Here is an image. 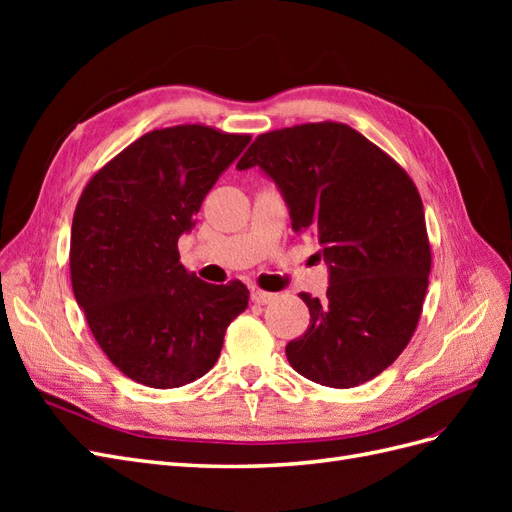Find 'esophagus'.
Segmentation results:
<instances>
[{"label": "esophagus", "mask_w": 512, "mask_h": 512, "mask_svg": "<svg viewBox=\"0 0 512 512\" xmlns=\"http://www.w3.org/2000/svg\"><path fill=\"white\" fill-rule=\"evenodd\" d=\"M273 299H275V294H271V292L258 290V288L252 290V303H256V305H267V303H271Z\"/></svg>", "instance_id": "obj_1"}]
</instances>
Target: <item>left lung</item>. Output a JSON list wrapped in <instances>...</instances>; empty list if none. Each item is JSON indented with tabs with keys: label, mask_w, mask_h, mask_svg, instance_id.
I'll return each instance as SVG.
<instances>
[{
	"label": "left lung",
	"mask_w": 512,
	"mask_h": 512,
	"mask_svg": "<svg viewBox=\"0 0 512 512\" xmlns=\"http://www.w3.org/2000/svg\"><path fill=\"white\" fill-rule=\"evenodd\" d=\"M260 166L282 190L294 232L314 235L327 297L301 292L307 331L286 346L307 380L352 389L376 378L416 331L431 271L423 200L389 153L339 121L256 136L237 168Z\"/></svg>",
	"instance_id": "8db88e82"
}]
</instances>
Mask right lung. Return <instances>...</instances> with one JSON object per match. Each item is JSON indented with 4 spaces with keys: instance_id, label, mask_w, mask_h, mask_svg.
Wrapping results in <instances>:
<instances>
[{
    "instance_id": "add662e5",
    "label": "right lung",
    "mask_w": 512,
    "mask_h": 512,
    "mask_svg": "<svg viewBox=\"0 0 512 512\" xmlns=\"http://www.w3.org/2000/svg\"><path fill=\"white\" fill-rule=\"evenodd\" d=\"M250 141L203 123L151 130L106 162L76 203V303L108 361L138 384L177 389L203 378L228 324L245 312V284L198 280L177 241Z\"/></svg>"
}]
</instances>
